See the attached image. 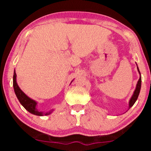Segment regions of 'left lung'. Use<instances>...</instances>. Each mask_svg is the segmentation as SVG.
I'll return each instance as SVG.
<instances>
[{"mask_svg":"<svg viewBox=\"0 0 151 151\" xmlns=\"http://www.w3.org/2000/svg\"><path fill=\"white\" fill-rule=\"evenodd\" d=\"M137 69H138V72H139V74H141V72H140L139 69H138V67H137ZM141 76L140 77L139 79H138V83H137V84H136V89H135L134 92H133L132 97L131 98V99H130V101H129V109L131 108V106H133V105L134 104L135 102L136 101L137 99H138V95H139L140 90H141Z\"/></svg>","mask_w":151,"mask_h":151,"instance_id":"8db88e82","label":"left lung"}]
</instances>
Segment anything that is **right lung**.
I'll return each mask as SVG.
<instances>
[{
  "label": "right lung",
  "instance_id": "add662e5",
  "mask_svg": "<svg viewBox=\"0 0 151 151\" xmlns=\"http://www.w3.org/2000/svg\"><path fill=\"white\" fill-rule=\"evenodd\" d=\"M16 77V73H15V71H14V74H13V88H14L15 95H16L17 98H18L20 103L22 105V106H23L26 110L28 111L30 113L36 116H47L52 113L53 109L48 111L47 112L40 111L38 110V109L36 108L37 102L35 101V100L32 99H30V97H28V96H27V95L20 89L18 84H17Z\"/></svg>",
  "mask_w": 151,
  "mask_h": 151
}]
</instances>
